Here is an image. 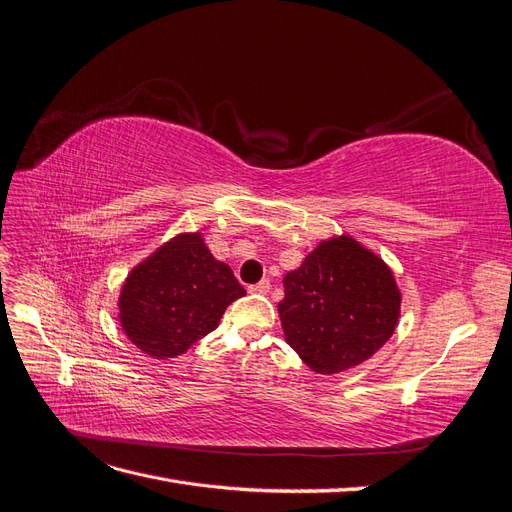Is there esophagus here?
Wrapping results in <instances>:
<instances>
[{"mask_svg": "<svg viewBox=\"0 0 512 512\" xmlns=\"http://www.w3.org/2000/svg\"><path fill=\"white\" fill-rule=\"evenodd\" d=\"M247 290H250V292H256V294H267V292L271 290V282H269V280H260L258 284L247 286Z\"/></svg>", "mask_w": 512, "mask_h": 512, "instance_id": "1", "label": "esophagus"}]
</instances>
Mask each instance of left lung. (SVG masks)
I'll use <instances>...</instances> for the list:
<instances>
[{
  "label": "left lung",
  "instance_id": "obj_1",
  "mask_svg": "<svg viewBox=\"0 0 512 512\" xmlns=\"http://www.w3.org/2000/svg\"><path fill=\"white\" fill-rule=\"evenodd\" d=\"M284 288L277 309L286 339L318 374L367 361L395 331L401 297L393 273L350 237L320 243Z\"/></svg>",
  "mask_w": 512,
  "mask_h": 512
}]
</instances>
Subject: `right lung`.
<instances>
[{
    "instance_id": "1",
    "label": "right lung",
    "mask_w": 512,
    "mask_h": 512,
    "mask_svg": "<svg viewBox=\"0 0 512 512\" xmlns=\"http://www.w3.org/2000/svg\"><path fill=\"white\" fill-rule=\"evenodd\" d=\"M245 288L218 262L200 235H179L138 265L123 284L121 327L156 359L183 354L211 333Z\"/></svg>"
}]
</instances>
